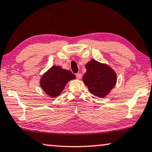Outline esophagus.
Masks as SVG:
<instances>
[{
  "label": "esophagus",
  "instance_id": "obj_1",
  "mask_svg": "<svg viewBox=\"0 0 152 152\" xmlns=\"http://www.w3.org/2000/svg\"><path fill=\"white\" fill-rule=\"evenodd\" d=\"M76 78H78V79H80L81 77H82V74H81L80 73H78V74H76Z\"/></svg>",
  "mask_w": 152,
  "mask_h": 152
}]
</instances>
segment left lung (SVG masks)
Masks as SVG:
<instances>
[{
  "instance_id": "obj_1",
  "label": "left lung",
  "mask_w": 152,
  "mask_h": 152,
  "mask_svg": "<svg viewBox=\"0 0 152 152\" xmlns=\"http://www.w3.org/2000/svg\"><path fill=\"white\" fill-rule=\"evenodd\" d=\"M85 67L87 72L83 76V81L89 92L98 98L106 97L116 85V72L108 64L94 59L89 61Z\"/></svg>"
}]
</instances>
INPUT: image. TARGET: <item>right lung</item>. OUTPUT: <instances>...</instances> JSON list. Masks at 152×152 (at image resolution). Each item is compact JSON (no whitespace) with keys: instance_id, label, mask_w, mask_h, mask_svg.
<instances>
[{"instance_id":"obj_1","label":"right lung","mask_w":152,"mask_h":152,"mask_svg":"<svg viewBox=\"0 0 152 152\" xmlns=\"http://www.w3.org/2000/svg\"><path fill=\"white\" fill-rule=\"evenodd\" d=\"M75 78L76 76L69 70L53 65L43 74L39 85L48 96L54 98L59 96L69 81Z\"/></svg>"}]
</instances>
